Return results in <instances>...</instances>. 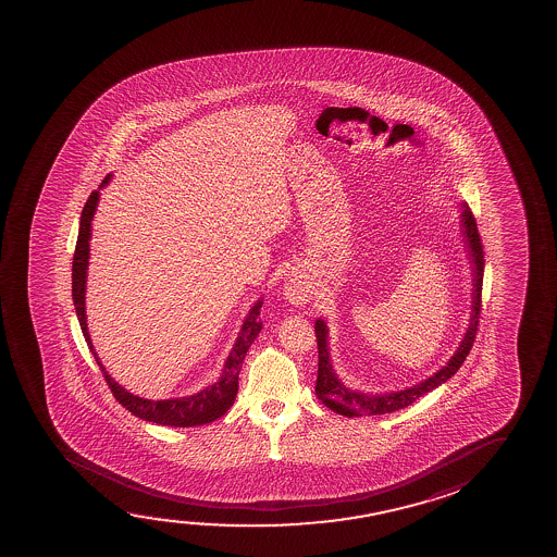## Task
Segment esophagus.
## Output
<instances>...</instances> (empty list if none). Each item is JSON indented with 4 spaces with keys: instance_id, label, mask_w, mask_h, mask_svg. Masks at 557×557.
<instances>
[{
    "instance_id": "obj_1",
    "label": "esophagus",
    "mask_w": 557,
    "mask_h": 557,
    "mask_svg": "<svg viewBox=\"0 0 557 557\" xmlns=\"http://www.w3.org/2000/svg\"><path fill=\"white\" fill-rule=\"evenodd\" d=\"M310 293H312V285L302 272L293 270L290 274H287L285 282H283V295L289 300L290 305H306L310 300Z\"/></svg>"
}]
</instances>
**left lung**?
Returning <instances> with one entry per match:
<instances>
[{
  "label": "left lung",
  "instance_id": "left-lung-1",
  "mask_svg": "<svg viewBox=\"0 0 557 557\" xmlns=\"http://www.w3.org/2000/svg\"><path fill=\"white\" fill-rule=\"evenodd\" d=\"M460 226H462V242L468 249V260L472 264V315L466 329L462 343L458 344L457 351L453 358L437 371L428 376L426 381L412 384L409 388L386 392V394H363L358 389H351L344 384L331 363V351H329V329L323 320L315 321V338H318V381H315V396L320 397L321 404L329 407L331 411L338 412L343 417H363V414H386V412L399 411L409 405L414 404L419 397L428 392L442 386L443 382L449 381L453 374L457 373L460 366L465 363L468 354L472 350L475 331L480 325L481 312V287H483V245H481L478 224L473 219L470 207L460 203Z\"/></svg>",
  "mask_w": 557,
  "mask_h": 557
}]
</instances>
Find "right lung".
I'll return each mask as SVG.
<instances>
[{"instance_id":"add662e5","label":"right lung","mask_w":557,"mask_h":557,"mask_svg":"<svg viewBox=\"0 0 557 557\" xmlns=\"http://www.w3.org/2000/svg\"><path fill=\"white\" fill-rule=\"evenodd\" d=\"M110 178H112V175H108L100 183L99 190L92 191L89 199H87V203H85L84 211H82V221H79L76 252H74V262H72V298H74V306H76L77 320H79V325L84 331L85 343L95 356V361L104 374V381L112 389L115 399L131 414H135L138 419L148 420V422H156L161 426L190 428L209 424L213 420L221 419L222 414L228 411L230 407L236 401L237 376L242 371L245 354L251 348V344L255 343V338L259 336L260 329H262V321L259 318L262 300H257L247 313L242 331L237 335L236 344H234L228 359L224 361V367H222L221 379L211 386H207L206 389H201L194 396L160 399V401L135 396V394H131L123 386H120L107 373L99 354L92 348L91 336H89V329H87V315H85V287H87L85 283H87V268H89V251H91L89 249L91 222L97 206H99L100 190L110 183Z\"/></svg>"}]
</instances>
